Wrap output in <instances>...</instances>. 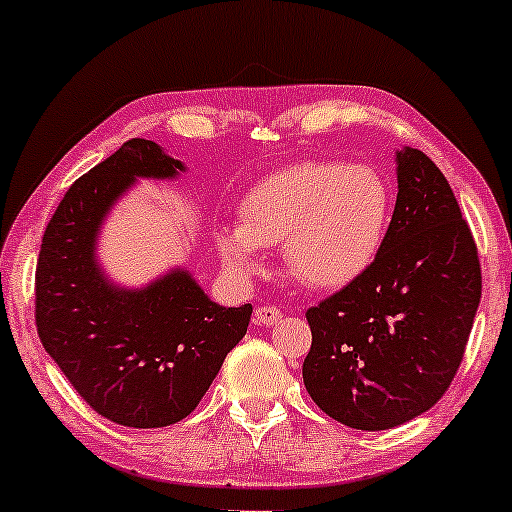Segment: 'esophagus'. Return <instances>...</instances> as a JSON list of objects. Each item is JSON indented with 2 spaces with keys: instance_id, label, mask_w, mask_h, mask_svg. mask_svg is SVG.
I'll use <instances>...</instances> for the list:
<instances>
[{
  "instance_id": "obj_1",
  "label": "esophagus",
  "mask_w": 512,
  "mask_h": 512,
  "mask_svg": "<svg viewBox=\"0 0 512 512\" xmlns=\"http://www.w3.org/2000/svg\"><path fill=\"white\" fill-rule=\"evenodd\" d=\"M284 317V313H281L276 305H260V308L255 310V322L257 325H276V322Z\"/></svg>"
}]
</instances>
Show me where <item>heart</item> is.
I'll return each instance as SVG.
<instances>
[{"label":"heart","mask_w":512,"mask_h":512,"mask_svg":"<svg viewBox=\"0 0 512 512\" xmlns=\"http://www.w3.org/2000/svg\"><path fill=\"white\" fill-rule=\"evenodd\" d=\"M392 219V190L370 166L310 158L250 187L238 226L216 231L223 262L260 269V248H284L286 272L310 289H339L378 257Z\"/></svg>","instance_id":"1"}]
</instances>
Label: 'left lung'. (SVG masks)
I'll use <instances>...</instances> for the list:
<instances>
[{"label": "left lung", "mask_w": 512, "mask_h": 512, "mask_svg": "<svg viewBox=\"0 0 512 512\" xmlns=\"http://www.w3.org/2000/svg\"><path fill=\"white\" fill-rule=\"evenodd\" d=\"M397 187L373 264L305 313V390L358 431L407 424L448 392L481 298L477 243L436 163L399 151Z\"/></svg>", "instance_id": "obj_1"}]
</instances>
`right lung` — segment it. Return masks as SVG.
I'll use <instances>...</instances> for the list:
<instances>
[{
  "label": "right lung",
  "mask_w": 512,
  "mask_h": 512,
  "mask_svg": "<svg viewBox=\"0 0 512 512\" xmlns=\"http://www.w3.org/2000/svg\"><path fill=\"white\" fill-rule=\"evenodd\" d=\"M185 170L149 139H129L62 197L35 267V325L45 351L96 414L129 428L190 416L223 358L248 332L252 305L223 308L187 272L142 291L115 289L93 257L96 233L134 178Z\"/></svg>",
  "instance_id": "obj_1"
}]
</instances>
